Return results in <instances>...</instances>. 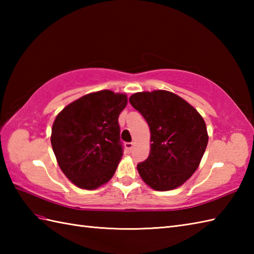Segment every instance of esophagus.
Returning a JSON list of instances; mask_svg holds the SVG:
<instances>
[{
	"instance_id": "34e87169",
	"label": "esophagus",
	"mask_w": 254,
	"mask_h": 254,
	"mask_svg": "<svg viewBox=\"0 0 254 254\" xmlns=\"http://www.w3.org/2000/svg\"><path fill=\"white\" fill-rule=\"evenodd\" d=\"M133 146H134L133 143H126V144H124V147H126L127 150H128V152H131V149L133 148Z\"/></svg>"
}]
</instances>
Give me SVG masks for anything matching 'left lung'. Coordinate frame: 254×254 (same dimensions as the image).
Masks as SVG:
<instances>
[{
    "mask_svg": "<svg viewBox=\"0 0 254 254\" xmlns=\"http://www.w3.org/2000/svg\"><path fill=\"white\" fill-rule=\"evenodd\" d=\"M130 104L150 131L148 158L137 165L143 181L156 191L182 186L201 163L208 135L204 119L188 101L167 90L142 91Z\"/></svg>",
    "mask_w": 254,
    "mask_h": 254,
    "instance_id": "obj_1",
    "label": "left lung"
}]
</instances>
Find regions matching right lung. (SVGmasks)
Here are the masks:
<instances>
[{
    "label": "right lung",
    "mask_w": 254,
    "mask_h": 254,
    "mask_svg": "<svg viewBox=\"0 0 254 254\" xmlns=\"http://www.w3.org/2000/svg\"><path fill=\"white\" fill-rule=\"evenodd\" d=\"M127 104L126 94L105 89L80 97L57 116L52 149L76 187L95 190L115 175L122 157L118 119Z\"/></svg>",
    "instance_id": "right-lung-1"
}]
</instances>
